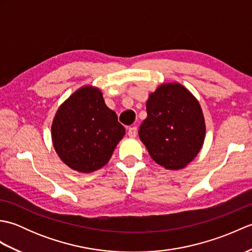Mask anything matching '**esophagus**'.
<instances>
[{"label": "esophagus", "mask_w": 252, "mask_h": 252, "mask_svg": "<svg viewBox=\"0 0 252 252\" xmlns=\"http://www.w3.org/2000/svg\"><path fill=\"white\" fill-rule=\"evenodd\" d=\"M127 135L130 137H135L137 135V127L136 126H130L127 129Z\"/></svg>", "instance_id": "1"}]
</instances>
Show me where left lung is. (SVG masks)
<instances>
[{
    "label": "left lung",
    "mask_w": 252,
    "mask_h": 252,
    "mask_svg": "<svg viewBox=\"0 0 252 252\" xmlns=\"http://www.w3.org/2000/svg\"><path fill=\"white\" fill-rule=\"evenodd\" d=\"M146 111L138 135L151 157L165 169L184 168L205 140L206 125L198 100L183 85L162 84L149 95Z\"/></svg>",
    "instance_id": "left-lung-1"
}]
</instances>
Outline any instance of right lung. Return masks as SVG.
Instances as JSON below:
<instances>
[{"instance_id": "right-lung-1", "label": "right lung", "mask_w": 252, "mask_h": 252, "mask_svg": "<svg viewBox=\"0 0 252 252\" xmlns=\"http://www.w3.org/2000/svg\"><path fill=\"white\" fill-rule=\"evenodd\" d=\"M125 134L116 112L92 87L76 91L58 108L52 125L58 156L69 168L83 173L104 167Z\"/></svg>"}]
</instances>
